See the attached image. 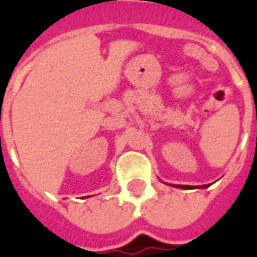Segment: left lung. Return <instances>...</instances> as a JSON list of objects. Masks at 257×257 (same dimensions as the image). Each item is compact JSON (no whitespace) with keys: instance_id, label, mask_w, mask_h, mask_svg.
<instances>
[{"instance_id":"left-lung-1","label":"left lung","mask_w":257,"mask_h":257,"mask_svg":"<svg viewBox=\"0 0 257 257\" xmlns=\"http://www.w3.org/2000/svg\"><path fill=\"white\" fill-rule=\"evenodd\" d=\"M175 187H179V189H193L191 186H183V184H180V186H175ZM202 187H208V186H202Z\"/></svg>"}]
</instances>
